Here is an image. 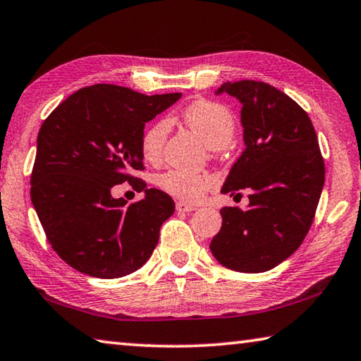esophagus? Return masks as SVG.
<instances>
[{
  "instance_id": "1",
  "label": "esophagus",
  "mask_w": 361,
  "mask_h": 361,
  "mask_svg": "<svg viewBox=\"0 0 361 361\" xmlns=\"http://www.w3.org/2000/svg\"><path fill=\"white\" fill-rule=\"evenodd\" d=\"M175 209H176V212H180V213H189V212H194L195 207L185 204V202H176Z\"/></svg>"
}]
</instances>
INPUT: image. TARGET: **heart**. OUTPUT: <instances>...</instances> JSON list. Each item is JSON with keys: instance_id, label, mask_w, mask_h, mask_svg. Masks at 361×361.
<instances>
[{"instance_id": "b5f03b06", "label": "heart", "mask_w": 361, "mask_h": 361, "mask_svg": "<svg viewBox=\"0 0 361 361\" xmlns=\"http://www.w3.org/2000/svg\"><path fill=\"white\" fill-rule=\"evenodd\" d=\"M183 119L213 149L228 145L235 133L234 116L228 108L215 102H195L183 111ZM169 133V121L161 119L145 130L140 143L145 161L157 162L162 156ZM215 185V180L205 173H191L172 169L157 176V186L185 202H197Z\"/></svg>"}]
</instances>
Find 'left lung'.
<instances>
[{"label":"left lung","instance_id":"left-lung-1","mask_svg":"<svg viewBox=\"0 0 361 361\" xmlns=\"http://www.w3.org/2000/svg\"><path fill=\"white\" fill-rule=\"evenodd\" d=\"M242 103L245 149L221 192H250L247 209L223 207V224L210 243L219 264L237 272L274 269L296 252L314 221L325 164L307 113L261 81L224 82L216 94Z\"/></svg>","mask_w":361,"mask_h":361}]
</instances>
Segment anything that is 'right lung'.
<instances>
[{"label":"right lung","instance_id":"obj_1","mask_svg":"<svg viewBox=\"0 0 361 361\" xmlns=\"http://www.w3.org/2000/svg\"><path fill=\"white\" fill-rule=\"evenodd\" d=\"M181 94L143 95L114 84L79 89L42 122L32 202L54 252L90 277L118 279L142 267L173 215L169 194L132 176L143 170L145 124ZM129 180L145 197L127 204L111 189Z\"/></svg>","mask_w":361,"mask_h":361}]
</instances>
